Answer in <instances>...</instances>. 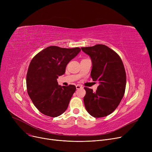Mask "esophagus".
<instances>
[{
  "label": "esophagus",
  "instance_id": "obj_1",
  "mask_svg": "<svg viewBox=\"0 0 152 152\" xmlns=\"http://www.w3.org/2000/svg\"><path fill=\"white\" fill-rule=\"evenodd\" d=\"M76 89H79L83 88V86H81V85H79V84H77V85L76 86Z\"/></svg>",
  "mask_w": 152,
  "mask_h": 152
}]
</instances>
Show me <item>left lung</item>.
<instances>
[{"instance_id":"obj_1","label":"left lung","mask_w":152,"mask_h":152,"mask_svg":"<svg viewBox=\"0 0 152 152\" xmlns=\"http://www.w3.org/2000/svg\"><path fill=\"white\" fill-rule=\"evenodd\" d=\"M81 49L91 58V77L100 83L96 92L84 87L86 109L93 117L107 116L116 110L124 96L126 75L123 63L117 53L105 45L97 44Z\"/></svg>"}]
</instances>
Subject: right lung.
I'll return each instance as SVG.
<instances>
[{
	"label": "right lung",
	"mask_w": 152,
	"mask_h": 152,
	"mask_svg": "<svg viewBox=\"0 0 152 152\" xmlns=\"http://www.w3.org/2000/svg\"><path fill=\"white\" fill-rule=\"evenodd\" d=\"M80 51L79 47L49 46L31 61L26 75L27 91L34 106L42 114L57 117L67 109L76 86H59L57 79L65 74L67 64Z\"/></svg>",
	"instance_id": "add662e5"
}]
</instances>
